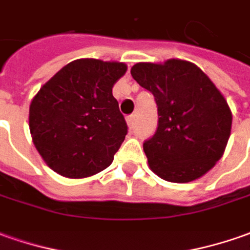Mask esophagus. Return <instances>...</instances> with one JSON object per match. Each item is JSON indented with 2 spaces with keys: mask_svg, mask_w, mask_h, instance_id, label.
Instances as JSON below:
<instances>
[{
  "mask_svg": "<svg viewBox=\"0 0 250 250\" xmlns=\"http://www.w3.org/2000/svg\"><path fill=\"white\" fill-rule=\"evenodd\" d=\"M125 120H127V125H128V127L132 128V127H134V120H135V116H134V115H130V116H127Z\"/></svg>",
  "mask_w": 250,
  "mask_h": 250,
  "instance_id": "34e87169",
  "label": "esophagus"
}]
</instances>
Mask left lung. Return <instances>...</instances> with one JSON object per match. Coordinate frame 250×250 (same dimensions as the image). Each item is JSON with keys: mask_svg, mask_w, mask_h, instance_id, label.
I'll return each instance as SVG.
<instances>
[{"mask_svg": "<svg viewBox=\"0 0 250 250\" xmlns=\"http://www.w3.org/2000/svg\"><path fill=\"white\" fill-rule=\"evenodd\" d=\"M131 75L157 104V130L144 144L150 169L174 183L201 178L230 138L232 115L223 94L196 64L179 59L137 62Z\"/></svg>", "mask_w": 250, "mask_h": 250, "instance_id": "obj_1", "label": "left lung"}]
</instances>
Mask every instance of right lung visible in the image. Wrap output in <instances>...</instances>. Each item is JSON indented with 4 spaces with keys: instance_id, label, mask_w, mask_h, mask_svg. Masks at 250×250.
Listing matches in <instances>:
<instances>
[{
    "instance_id": "1",
    "label": "right lung",
    "mask_w": 250,
    "mask_h": 250,
    "mask_svg": "<svg viewBox=\"0 0 250 250\" xmlns=\"http://www.w3.org/2000/svg\"><path fill=\"white\" fill-rule=\"evenodd\" d=\"M125 62L79 59L47 81L30 104L38 153L54 172L81 179L109 167L127 134L112 87Z\"/></svg>"
}]
</instances>
